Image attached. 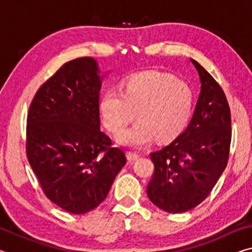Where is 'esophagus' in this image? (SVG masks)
<instances>
[{
  "instance_id": "esophagus-1",
  "label": "esophagus",
  "mask_w": 252,
  "mask_h": 252,
  "mask_svg": "<svg viewBox=\"0 0 252 252\" xmlns=\"http://www.w3.org/2000/svg\"><path fill=\"white\" fill-rule=\"evenodd\" d=\"M126 158H127V160H129V161H135V160L139 159L140 156L138 155V153H134V152L129 151V152L126 153Z\"/></svg>"
}]
</instances>
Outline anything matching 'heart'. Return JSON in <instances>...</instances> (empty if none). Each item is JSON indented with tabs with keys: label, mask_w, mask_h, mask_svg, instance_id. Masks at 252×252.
Wrapping results in <instances>:
<instances>
[{
	"label": "heart",
	"mask_w": 252,
	"mask_h": 252,
	"mask_svg": "<svg viewBox=\"0 0 252 252\" xmlns=\"http://www.w3.org/2000/svg\"><path fill=\"white\" fill-rule=\"evenodd\" d=\"M102 120L125 146L141 149L153 139L170 141L185 130L192 117L194 96L186 83L172 76L144 72L123 84L121 92L109 90L100 100ZM137 113L135 114V112Z\"/></svg>",
	"instance_id": "1"
}]
</instances>
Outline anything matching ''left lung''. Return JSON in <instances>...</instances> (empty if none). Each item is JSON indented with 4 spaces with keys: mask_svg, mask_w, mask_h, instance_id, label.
Returning a JSON list of instances; mask_svg holds the SVG:
<instances>
[{
    "mask_svg": "<svg viewBox=\"0 0 252 252\" xmlns=\"http://www.w3.org/2000/svg\"><path fill=\"white\" fill-rule=\"evenodd\" d=\"M190 61L201 82L192 119L177 139L150 155L155 173L147 194L155 206L170 213L189 211L208 197L227 167L231 142L224 92L197 61Z\"/></svg>",
    "mask_w": 252,
    "mask_h": 252,
    "instance_id": "left-lung-1",
    "label": "left lung"
}]
</instances>
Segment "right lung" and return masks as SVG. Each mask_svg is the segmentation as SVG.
I'll list each match as a JSON object with an SVG mask.
<instances>
[{"label": "right lung", "mask_w": 252, "mask_h": 252, "mask_svg": "<svg viewBox=\"0 0 252 252\" xmlns=\"http://www.w3.org/2000/svg\"><path fill=\"white\" fill-rule=\"evenodd\" d=\"M104 76L94 59L72 60L39 89L28 114L30 164L46 197L74 215L103 201L126 162L100 130Z\"/></svg>", "instance_id": "right-lung-1"}]
</instances>
